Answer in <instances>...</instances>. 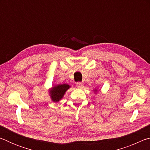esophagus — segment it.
Returning <instances> with one entry per match:
<instances>
[{
  "label": "esophagus",
  "instance_id": "obj_1",
  "mask_svg": "<svg viewBox=\"0 0 150 150\" xmlns=\"http://www.w3.org/2000/svg\"><path fill=\"white\" fill-rule=\"evenodd\" d=\"M76 86H77V88H81L83 87V83L81 82H77L76 83Z\"/></svg>",
  "mask_w": 150,
  "mask_h": 150
}]
</instances>
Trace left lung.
<instances>
[{
    "label": "left lung",
    "mask_w": 150,
    "mask_h": 150,
    "mask_svg": "<svg viewBox=\"0 0 150 150\" xmlns=\"http://www.w3.org/2000/svg\"><path fill=\"white\" fill-rule=\"evenodd\" d=\"M93 91H94V92H95V93H97V91H98V90H97V88H95V89H94Z\"/></svg>",
    "instance_id": "8db88e82"
}]
</instances>
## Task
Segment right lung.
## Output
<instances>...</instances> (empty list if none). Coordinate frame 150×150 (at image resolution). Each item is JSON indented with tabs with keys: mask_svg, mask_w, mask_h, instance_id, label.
I'll use <instances>...</instances> for the list:
<instances>
[{
	"mask_svg": "<svg viewBox=\"0 0 150 150\" xmlns=\"http://www.w3.org/2000/svg\"><path fill=\"white\" fill-rule=\"evenodd\" d=\"M71 86L68 84H59L52 86L49 90V95L51 100L54 103L59 102L63 98L65 94Z\"/></svg>",
	"mask_w": 150,
	"mask_h": 150,
	"instance_id": "right-lung-1",
	"label": "right lung"
}]
</instances>
